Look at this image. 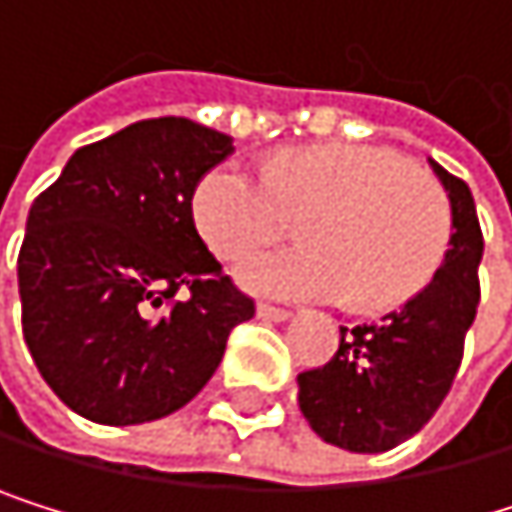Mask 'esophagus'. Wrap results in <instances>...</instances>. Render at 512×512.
Instances as JSON below:
<instances>
[{
	"instance_id": "1",
	"label": "esophagus",
	"mask_w": 512,
	"mask_h": 512,
	"mask_svg": "<svg viewBox=\"0 0 512 512\" xmlns=\"http://www.w3.org/2000/svg\"><path fill=\"white\" fill-rule=\"evenodd\" d=\"M258 316H261V319H270V322H285V319L291 316V310L273 307V304H258Z\"/></svg>"
}]
</instances>
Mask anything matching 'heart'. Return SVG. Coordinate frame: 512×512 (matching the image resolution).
Wrapping results in <instances>:
<instances>
[{"instance_id": "1", "label": "heart", "mask_w": 512, "mask_h": 512, "mask_svg": "<svg viewBox=\"0 0 512 512\" xmlns=\"http://www.w3.org/2000/svg\"><path fill=\"white\" fill-rule=\"evenodd\" d=\"M301 218L304 245L239 267L245 288L288 301H347L390 310L436 276L451 205L427 168L390 150L328 144L276 156L254 171L214 165L193 193V221L221 261H242Z\"/></svg>"}]
</instances>
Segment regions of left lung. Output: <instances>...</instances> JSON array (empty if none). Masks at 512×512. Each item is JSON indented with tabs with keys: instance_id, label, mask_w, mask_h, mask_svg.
<instances>
[{
	"instance_id": "8db88e82",
	"label": "left lung",
	"mask_w": 512,
	"mask_h": 512,
	"mask_svg": "<svg viewBox=\"0 0 512 512\" xmlns=\"http://www.w3.org/2000/svg\"><path fill=\"white\" fill-rule=\"evenodd\" d=\"M451 202V239L436 276L381 322L344 328L325 365L298 375V405L331 445L378 455L415 436L442 405L479 307L482 230L470 187L430 162Z\"/></svg>"
}]
</instances>
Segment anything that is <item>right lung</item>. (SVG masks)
Here are the masks:
<instances>
[{"instance_id": "right-lung-1", "label": "right lung", "mask_w": 512, "mask_h": 512, "mask_svg": "<svg viewBox=\"0 0 512 512\" xmlns=\"http://www.w3.org/2000/svg\"><path fill=\"white\" fill-rule=\"evenodd\" d=\"M233 137L181 116L134 122L70 156L17 254L24 341L45 384L94 424L184 408L254 316L193 224V193Z\"/></svg>"}]
</instances>
